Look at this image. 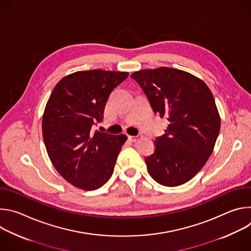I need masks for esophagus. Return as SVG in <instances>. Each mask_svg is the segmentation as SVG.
Instances as JSON below:
<instances>
[{
  "label": "esophagus",
  "mask_w": 251,
  "mask_h": 251,
  "mask_svg": "<svg viewBox=\"0 0 251 251\" xmlns=\"http://www.w3.org/2000/svg\"><path fill=\"white\" fill-rule=\"evenodd\" d=\"M140 138H142V135H141V134H139V135H137V136H128V140H129L130 142H136V141H138Z\"/></svg>",
  "instance_id": "esophagus-1"
}]
</instances>
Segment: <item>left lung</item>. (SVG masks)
<instances>
[{
  "mask_svg": "<svg viewBox=\"0 0 251 251\" xmlns=\"http://www.w3.org/2000/svg\"><path fill=\"white\" fill-rule=\"evenodd\" d=\"M147 96L154 113L168 120L145 159L160 185L176 187L194 177L212 153L221 129L216 101L207 85L186 71L159 67L131 75Z\"/></svg>",
  "mask_w": 251,
  "mask_h": 251,
  "instance_id": "8db88e82",
  "label": "left lung"
}]
</instances>
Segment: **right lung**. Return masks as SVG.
<instances>
[{"label": "right lung", "mask_w": 251, "mask_h": 251, "mask_svg": "<svg viewBox=\"0 0 251 251\" xmlns=\"http://www.w3.org/2000/svg\"><path fill=\"white\" fill-rule=\"evenodd\" d=\"M128 73L93 69L64 76L43 116V137L56 171L76 188L94 191L111 177L127 136L92 131L112 90Z\"/></svg>", "instance_id": "right-lung-1"}]
</instances>
